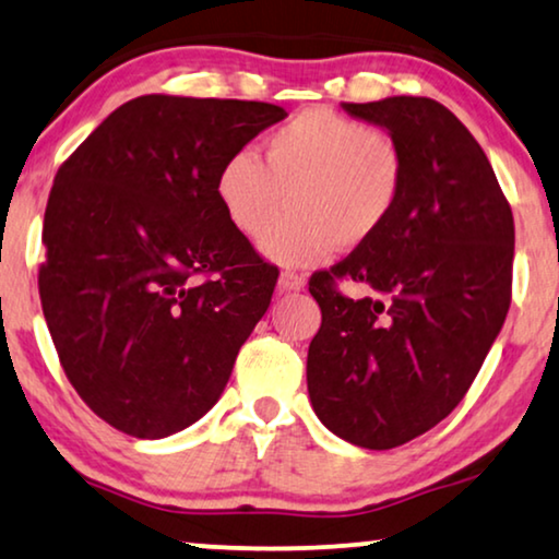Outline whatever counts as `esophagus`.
<instances>
[{
    "label": "esophagus",
    "instance_id": "1",
    "mask_svg": "<svg viewBox=\"0 0 559 559\" xmlns=\"http://www.w3.org/2000/svg\"><path fill=\"white\" fill-rule=\"evenodd\" d=\"M277 287H280V293H295V289L305 287V277L295 272H282L277 280Z\"/></svg>",
    "mask_w": 559,
    "mask_h": 559
}]
</instances>
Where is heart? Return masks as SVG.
I'll return each instance as SVG.
<instances>
[{"label": "heart", "instance_id": "1", "mask_svg": "<svg viewBox=\"0 0 559 559\" xmlns=\"http://www.w3.org/2000/svg\"><path fill=\"white\" fill-rule=\"evenodd\" d=\"M402 188L400 144L323 106L272 129L262 159L234 152L216 178L228 224L249 239L262 234L286 195L288 213L259 241L266 259L285 266H312L338 247L369 243L392 221Z\"/></svg>", "mask_w": 559, "mask_h": 559}]
</instances>
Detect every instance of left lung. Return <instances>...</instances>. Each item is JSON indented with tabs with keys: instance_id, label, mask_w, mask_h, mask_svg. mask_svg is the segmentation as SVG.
I'll return each instance as SVG.
<instances>
[{
	"instance_id": "1",
	"label": "left lung",
	"mask_w": 559,
	"mask_h": 559,
	"mask_svg": "<svg viewBox=\"0 0 559 559\" xmlns=\"http://www.w3.org/2000/svg\"><path fill=\"white\" fill-rule=\"evenodd\" d=\"M341 106L400 144L404 188L369 243L310 280L323 323L308 350V394L333 435L389 450L445 419L480 371L511 302L514 216L486 152L442 104ZM335 278L378 297L350 301Z\"/></svg>"
}]
</instances>
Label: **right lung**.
I'll return each mask as SVG.
<instances>
[{"label":"right lung","instance_id":"1","mask_svg":"<svg viewBox=\"0 0 559 559\" xmlns=\"http://www.w3.org/2000/svg\"><path fill=\"white\" fill-rule=\"evenodd\" d=\"M285 117L264 102L150 94L60 165L43 312L66 377L117 430L157 440L198 423L270 308L277 266L228 224L216 178Z\"/></svg>","mask_w":559,"mask_h":559}]
</instances>
